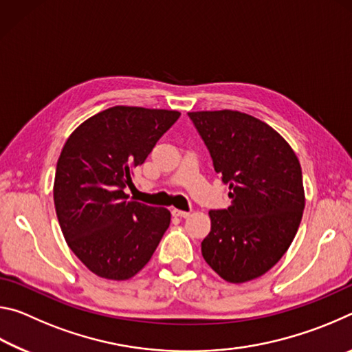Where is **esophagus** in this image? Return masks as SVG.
<instances>
[{"label":"esophagus","instance_id":"obj_1","mask_svg":"<svg viewBox=\"0 0 352 352\" xmlns=\"http://www.w3.org/2000/svg\"><path fill=\"white\" fill-rule=\"evenodd\" d=\"M172 214H174V216H177V217H183V219H186V217H189V216H190V212H188V211H182V210H177V208H174V210H172Z\"/></svg>","mask_w":352,"mask_h":352}]
</instances>
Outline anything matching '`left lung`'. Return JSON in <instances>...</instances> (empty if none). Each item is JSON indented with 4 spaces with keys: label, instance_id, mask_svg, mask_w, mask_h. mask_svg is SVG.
Here are the masks:
<instances>
[{
    "label": "left lung",
    "instance_id": "1",
    "mask_svg": "<svg viewBox=\"0 0 352 352\" xmlns=\"http://www.w3.org/2000/svg\"><path fill=\"white\" fill-rule=\"evenodd\" d=\"M214 169L230 183L231 205L210 211L201 242L208 265L226 283L265 275L287 252L306 197L294 148L269 124L234 110L189 111Z\"/></svg>",
    "mask_w": 352,
    "mask_h": 352
}]
</instances>
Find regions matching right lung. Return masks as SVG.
Instances as JSON below:
<instances>
[{
  "instance_id": "right-lung-1",
  "label": "right lung",
  "mask_w": 352,
  "mask_h": 352,
  "mask_svg": "<svg viewBox=\"0 0 352 352\" xmlns=\"http://www.w3.org/2000/svg\"><path fill=\"white\" fill-rule=\"evenodd\" d=\"M178 116L177 110L116 105L83 121L65 142L52 189L58 225L94 275L133 278L169 228L168 208L129 200L124 188Z\"/></svg>"
}]
</instances>
